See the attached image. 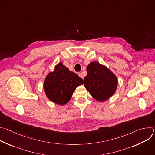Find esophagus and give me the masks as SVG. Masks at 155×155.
Instances as JSON below:
<instances>
[{"label": "esophagus", "instance_id": "1", "mask_svg": "<svg viewBox=\"0 0 155 155\" xmlns=\"http://www.w3.org/2000/svg\"><path fill=\"white\" fill-rule=\"evenodd\" d=\"M78 76L80 77V78H84V77H83V74L81 73V72H79L78 73Z\"/></svg>", "mask_w": 155, "mask_h": 155}]
</instances>
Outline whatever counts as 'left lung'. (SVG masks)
<instances>
[{
  "mask_svg": "<svg viewBox=\"0 0 155 155\" xmlns=\"http://www.w3.org/2000/svg\"><path fill=\"white\" fill-rule=\"evenodd\" d=\"M86 71L84 86L94 99L103 102L114 94L118 79L106 66L93 61L87 66Z\"/></svg>",
  "mask_w": 155,
  "mask_h": 155,
  "instance_id": "8db88e82",
  "label": "left lung"
}]
</instances>
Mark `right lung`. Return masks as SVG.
Listing matches in <instances>:
<instances>
[{
    "label": "right lung",
    "instance_id": "right-lung-1",
    "mask_svg": "<svg viewBox=\"0 0 155 155\" xmlns=\"http://www.w3.org/2000/svg\"><path fill=\"white\" fill-rule=\"evenodd\" d=\"M83 84V79L59 62L55 66L54 71L47 75L43 89L50 101L64 105L70 101L76 87Z\"/></svg>",
    "mask_w": 155,
    "mask_h": 155
}]
</instances>
